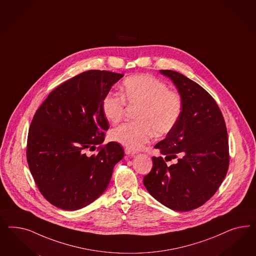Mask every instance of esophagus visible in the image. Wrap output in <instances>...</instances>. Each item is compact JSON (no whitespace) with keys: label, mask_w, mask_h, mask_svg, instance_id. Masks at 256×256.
Returning <instances> with one entry per match:
<instances>
[{"label":"esophagus","mask_w":256,"mask_h":256,"mask_svg":"<svg viewBox=\"0 0 256 256\" xmlns=\"http://www.w3.org/2000/svg\"><path fill=\"white\" fill-rule=\"evenodd\" d=\"M124 154L128 156H134L137 154V152H136V151H133V150L130 149V148H126V149H124Z\"/></svg>","instance_id":"obj_1"}]
</instances>
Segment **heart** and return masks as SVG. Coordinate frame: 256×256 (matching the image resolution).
Segmentation results:
<instances>
[{"label":"heart","mask_w":256,"mask_h":256,"mask_svg":"<svg viewBox=\"0 0 256 256\" xmlns=\"http://www.w3.org/2000/svg\"><path fill=\"white\" fill-rule=\"evenodd\" d=\"M120 94H106L101 108L105 118L112 124L122 119L126 104L139 108L135 116L136 123L120 124L110 133L112 139L132 150L142 148L154 133L158 136L168 134L181 116V94L150 74L126 78L120 87Z\"/></svg>","instance_id":"obj_1"}]
</instances>
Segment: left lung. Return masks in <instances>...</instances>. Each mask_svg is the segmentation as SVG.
<instances>
[{
	"label": "left lung",
	"instance_id": "1",
	"mask_svg": "<svg viewBox=\"0 0 256 256\" xmlns=\"http://www.w3.org/2000/svg\"><path fill=\"white\" fill-rule=\"evenodd\" d=\"M160 72L176 86L183 108L174 130L156 144L165 158H152L144 184L165 206L190 211L208 201L224 181L229 167L228 134L216 101L202 86L176 71ZM170 160L175 162L166 163Z\"/></svg>",
	"mask_w": 256,
	"mask_h": 256
}]
</instances>
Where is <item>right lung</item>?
Wrapping results in <instances>:
<instances>
[{
	"label": "right lung",
	"mask_w": 256,
	"mask_h": 256,
	"mask_svg": "<svg viewBox=\"0 0 256 256\" xmlns=\"http://www.w3.org/2000/svg\"><path fill=\"white\" fill-rule=\"evenodd\" d=\"M123 76L106 70L82 72L55 88L34 116L27 162L39 192L61 210H80L98 199L124 156L116 142L101 146L108 130L101 103ZM98 145L96 154L88 153Z\"/></svg>",
	"instance_id": "1"
}]
</instances>
